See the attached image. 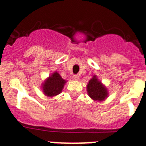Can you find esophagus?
<instances>
[{
    "label": "esophagus",
    "mask_w": 146,
    "mask_h": 146,
    "mask_svg": "<svg viewBox=\"0 0 146 146\" xmlns=\"http://www.w3.org/2000/svg\"><path fill=\"white\" fill-rule=\"evenodd\" d=\"M80 78L79 75H77V74H74V75H73V79L74 80H78Z\"/></svg>",
    "instance_id": "1"
}]
</instances>
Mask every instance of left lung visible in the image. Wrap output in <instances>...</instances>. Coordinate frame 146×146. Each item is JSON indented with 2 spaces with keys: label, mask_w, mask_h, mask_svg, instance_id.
<instances>
[{
  "label": "left lung",
  "mask_w": 146,
  "mask_h": 146,
  "mask_svg": "<svg viewBox=\"0 0 146 146\" xmlns=\"http://www.w3.org/2000/svg\"><path fill=\"white\" fill-rule=\"evenodd\" d=\"M87 91L88 96L94 101H103L108 96V89L99 81L96 75L93 76V78L89 80L87 85Z\"/></svg>",
  "instance_id": "obj_1"
}]
</instances>
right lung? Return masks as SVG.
I'll use <instances>...</instances> for the list:
<instances>
[{"label":"right lung","mask_w":146,"mask_h":146,"mask_svg":"<svg viewBox=\"0 0 146 146\" xmlns=\"http://www.w3.org/2000/svg\"><path fill=\"white\" fill-rule=\"evenodd\" d=\"M66 81L57 72L52 73L42 84L44 94L47 96H55L60 94Z\"/></svg>","instance_id":"obj_1"}]
</instances>
